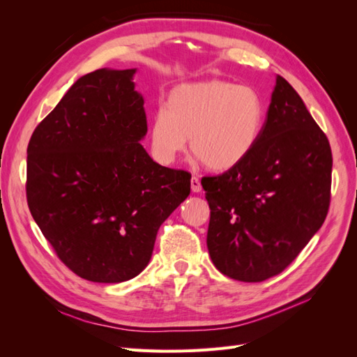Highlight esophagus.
Listing matches in <instances>:
<instances>
[{
    "instance_id": "obj_1",
    "label": "esophagus",
    "mask_w": 357,
    "mask_h": 357,
    "mask_svg": "<svg viewBox=\"0 0 357 357\" xmlns=\"http://www.w3.org/2000/svg\"><path fill=\"white\" fill-rule=\"evenodd\" d=\"M190 188H192V190H193V192H201V190H202L201 181H199V178H198V177L193 176V177L190 178Z\"/></svg>"
}]
</instances>
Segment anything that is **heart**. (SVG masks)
Returning a JSON list of instances; mask_svg holds the SVG:
<instances>
[{
	"label": "heart",
	"instance_id": "b5f03b06",
	"mask_svg": "<svg viewBox=\"0 0 357 357\" xmlns=\"http://www.w3.org/2000/svg\"><path fill=\"white\" fill-rule=\"evenodd\" d=\"M264 121V102L248 86L223 80L180 84L150 119V147L160 164L169 165L189 138L190 152L205 167L229 171L250 156Z\"/></svg>",
	"mask_w": 357,
	"mask_h": 357
}]
</instances>
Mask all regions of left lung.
<instances>
[{
	"label": "left lung",
	"mask_w": 357,
	"mask_h": 357,
	"mask_svg": "<svg viewBox=\"0 0 357 357\" xmlns=\"http://www.w3.org/2000/svg\"><path fill=\"white\" fill-rule=\"evenodd\" d=\"M331 183L329 139L278 75L250 156L201 180L211 210L207 247L214 266L245 283L284 271L325 222Z\"/></svg>",
	"instance_id": "1"
}]
</instances>
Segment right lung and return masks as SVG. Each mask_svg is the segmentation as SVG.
I'll return each mask as SVG.
<instances>
[{"label":"right lung","instance_id":"add662e5","mask_svg":"<svg viewBox=\"0 0 357 357\" xmlns=\"http://www.w3.org/2000/svg\"><path fill=\"white\" fill-rule=\"evenodd\" d=\"M135 70H96L75 82L31 135L29 211L61 262L95 283L138 275L156 234L190 193V174L162 167L147 132Z\"/></svg>","mask_w":357,"mask_h":357}]
</instances>
